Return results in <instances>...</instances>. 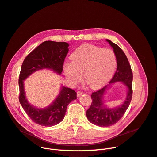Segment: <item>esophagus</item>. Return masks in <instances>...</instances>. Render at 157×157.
I'll return each instance as SVG.
<instances>
[{"label":"esophagus","mask_w":157,"mask_h":157,"mask_svg":"<svg viewBox=\"0 0 157 157\" xmlns=\"http://www.w3.org/2000/svg\"><path fill=\"white\" fill-rule=\"evenodd\" d=\"M84 94V92H83L78 91V92H77V96H78V97H79V96H81V95H82V94Z\"/></svg>","instance_id":"esophagus-1"}]
</instances>
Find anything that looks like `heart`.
Wrapping results in <instances>:
<instances>
[{"mask_svg": "<svg viewBox=\"0 0 157 157\" xmlns=\"http://www.w3.org/2000/svg\"><path fill=\"white\" fill-rule=\"evenodd\" d=\"M71 58L72 61L65 62L63 69L66 78L72 84L80 81L84 75L90 88L101 87L111 79L117 67L116 55L112 50L93 45L78 47Z\"/></svg>", "mask_w": 157, "mask_h": 157, "instance_id": "1", "label": "heart"}]
</instances>
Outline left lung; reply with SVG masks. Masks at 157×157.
Wrapping results in <instances>:
<instances>
[{"instance_id":"obj_1","label":"left lung","mask_w":157,"mask_h":157,"mask_svg":"<svg viewBox=\"0 0 157 157\" xmlns=\"http://www.w3.org/2000/svg\"><path fill=\"white\" fill-rule=\"evenodd\" d=\"M106 41L112 47L116 55L117 71L109 84L92 93L91 106L86 111L88 120L93 124L100 127L111 126L119 121L129 107L132 97L133 75L127 57L118 45L108 39H106ZM115 82H121L125 85L127 90V96L120 106L109 108L105 105L104 97L111 85Z\"/></svg>"}]
</instances>
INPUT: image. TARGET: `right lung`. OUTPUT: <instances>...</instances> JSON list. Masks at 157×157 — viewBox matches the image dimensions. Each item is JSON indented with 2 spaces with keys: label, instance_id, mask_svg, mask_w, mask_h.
I'll list each match as a JSON object with an SVG mask.
<instances>
[{
  "label": "right lung",
  "instance_id": "1",
  "mask_svg": "<svg viewBox=\"0 0 157 157\" xmlns=\"http://www.w3.org/2000/svg\"><path fill=\"white\" fill-rule=\"evenodd\" d=\"M69 46L65 42L45 41L33 50L22 63L19 77V101L31 119L39 125L50 127L62 121L67 105L77 99V93L61 85L58 96L50 105L44 108H38L31 105L26 98L24 80L36 71L42 69H50L60 75Z\"/></svg>",
  "mask_w": 157,
  "mask_h": 157
}]
</instances>
